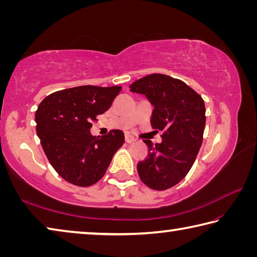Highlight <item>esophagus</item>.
Instances as JSON below:
<instances>
[{"instance_id": "34e87169", "label": "esophagus", "mask_w": 257, "mask_h": 257, "mask_svg": "<svg viewBox=\"0 0 257 257\" xmlns=\"http://www.w3.org/2000/svg\"><path fill=\"white\" fill-rule=\"evenodd\" d=\"M136 141V139H135V137L134 136H132V135H127V136H125V142L127 143H133V142H135Z\"/></svg>"}]
</instances>
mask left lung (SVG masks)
<instances>
[{
	"label": "left lung",
	"mask_w": 257,
	"mask_h": 257,
	"mask_svg": "<svg viewBox=\"0 0 257 257\" xmlns=\"http://www.w3.org/2000/svg\"><path fill=\"white\" fill-rule=\"evenodd\" d=\"M130 90L149 98L154 105L152 127L163 132L160 144L144 141L149 153L137 164L139 178L154 190L171 188L189 172L201 149L205 104L201 95L184 81L162 73L134 81Z\"/></svg>",
	"instance_id": "8db88e82"
}]
</instances>
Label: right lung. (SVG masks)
Segmentation results:
<instances>
[{"label": "right lung", "instance_id": "add662e5", "mask_svg": "<svg viewBox=\"0 0 257 257\" xmlns=\"http://www.w3.org/2000/svg\"><path fill=\"white\" fill-rule=\"evenodd\" d=\"M120 90V86H78L52 93L38 105L35 121L43 150L54 170L70 184H96L124 143L119 129L102 137L89 132Z\"/></svg>", "mask_w": 257, "mask_h": 257}]
</instances>
